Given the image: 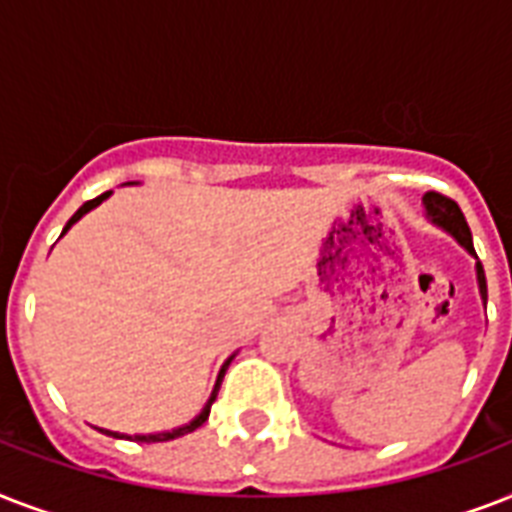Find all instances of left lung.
<instances>
[{
	"mask_svg": "<svg viewBox=\"0 0 512 512\" xmlns=\"http://www.w3.org/2000/svg\"><path fill=\"white\" fill-rule=\"evenodd\" d=\"M422 207H425V217H428L430 223L446 231L452 236L457 244H460L468 255L476 257V279H478V295L484 300L486 305V276H484V265L478 260L476 249H473V236H470V228L465 223V215H462V209L454 204L452 199H446L441 193H425L422 196Z\"/></svg>",
	"mask_w": 512,
	"mask_h": 512,
	"instance_id": "8db88e82",
	"label": "left lung"
}]
</instances>
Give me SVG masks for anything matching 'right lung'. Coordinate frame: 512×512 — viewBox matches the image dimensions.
<instances>
[{"mask_svg":"<svg viewBox=\"0 0 512 512\" xmlns=\"http://www.w3.org/2000/svg\"><path fill=\"white\" fill-rule=\"evenodd\" d=\"M111 193H114V191H106V193H100L98 199L84 201L82 207H79V209H76V212H74V217H71V220H68L66 228H63V233H60V236H66L68 228H71V225L79 223V220H82V217L87 215V212H92V209H95V207H100V204H103V201H106L108 196H111ZM231 358H233V356H231ZM231 358H228V361H225L223 369H220V374H217L215 388H212V393H209V398H207V404H204V409H201V412L196 414V417H193L191 422H185V425H180V428L162 430V433H138V436H127V433H116V430H106V428H98V430H100V433H106V436H114V438H130V441H143V444H156V441H172V438H180V436H185V433H193V430L201 428V425H204V422H207L209 409H212V404H215L217 390H220V382H223V374H225V369H228V364H231Z\"/></svg>","mask_w":512,"mask_h":512,"instance_id":"add662e5","label":"right lung"}]
</instances>
